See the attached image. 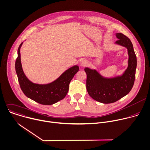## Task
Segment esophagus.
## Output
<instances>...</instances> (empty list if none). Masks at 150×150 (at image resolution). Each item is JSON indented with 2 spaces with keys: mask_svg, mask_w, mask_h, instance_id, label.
Listing matches in <instances>:
<instances>
[{
  "mask_svg": "<svg viewBox=\"0 0 150 150\" xmlns=\"http://www.w3.org/2000/svg\"><path fill=\"white\" fill-rule=\"evenodd\" d=\"M80 65L82 67H84L85 66L87 65V62L85 60V59H83V60H81L80 62Z\"/></svg>",
  "mask_w": 150,
  "mask_h": 150,
  "instance_id": "esophagus-1",
  "label": "esophagus"
}]
</instances>
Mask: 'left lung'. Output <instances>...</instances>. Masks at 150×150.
Masks as SVG:
<instances>
[{
	"mask_svg": "<svg viewBox=\"0 0 150 150\" xmlns=\"http://www.w3.org/2000/svg\"><path fill=\"white\" fill-rule=\"evenodd\" d=\"M116 43L128 49V67L124 74L112 79L102 77L96 70L85 68L87 74L86 88L88 95L103 103L115 102L126 96L132 89L135 78L137 57L131 40L121 33L116 34Z\"/></svg>",
	"mask_w": 150,
	"mask_h": 150,
	"instance_id": "left-lung-1",
	"label": "left lung"
}]
</instances>
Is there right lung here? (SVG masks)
I'll return each instance as SVG.
<instances>
[{
    "label": "right lung",
    "instance_id": "1",
    "mask_svg": "<svg viewBox=\"0 0 150 150\" xmlns=\"http://www.w3.org/2000/svg\"><path fill=\"white\" fill-rule=\"evenodd\" d=\"M18 50V58L15 62V70L21 88L26 96L42 105H50L65 98L68 93L69 84L79 67L74 66L64 73L54 81L47 84H38L29 81L25 75L21 62L20 49Z\"/></svg>",
    "mask_w": 150,
    "mask_h": 150
}]
</instances>
